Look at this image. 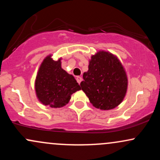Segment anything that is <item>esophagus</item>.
Returning a JSON list of instances; mask_svg holds the SVG:
<instances>
[{"instance_id": "34e87169", "label": "esophagus", "mask_w": 160, "mask_h": 160, "mask_svg": "<svg viewBox=\"0 0 160 160\" xmlns=\"http://www.w3.org/2000/svg\"><path fill=\"white\" fill-rule=\"evenodd\" d=\"M76 80H77V81H78V82L79 84L80 83V82H81V81L82 80V78H81V77H77V78H76Z\"/></svg>"}]
</instances>
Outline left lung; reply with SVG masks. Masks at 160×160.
Wrapping results in <instances>:
<instances>
[{"instance_id":"8db88e82","label":"left lung","mask_w":160,"mask_h":160,"mask_svg":"<svg viewBox=\"0 0 160 160\" xmlns=\"http://www.w3.org/2000/svg\"><path fill=\"white\" fill-rule=\"evenodd\" d=\"M82 78V90L98 109H113L126 96L127 75L119 58L111 52L102 50L92 55L89 70L83 73Z\"/></svg>"}]
</instances>
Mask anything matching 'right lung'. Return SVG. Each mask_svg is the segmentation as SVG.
<instances>
[{
    "label": "right lung",
    "instance_id": "add662e5",
    "mask_svg": "<svg viewBox=\"0 0 160 160\" xmlns=\"http://www.w3.org/2000/svg\"><path fill=\"white\" fill-rule=\"evenodd\" d=\"M62 58L57 61L49 55L43 59L37 74L34 89L40 103L51 108H62L80 86L74 76L62 68Z\"/></svg>",
    "mask_w": 160,
    "mask_h": 160
}]
</instances>
